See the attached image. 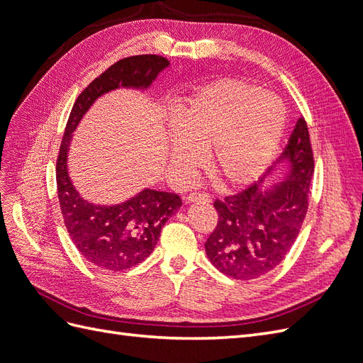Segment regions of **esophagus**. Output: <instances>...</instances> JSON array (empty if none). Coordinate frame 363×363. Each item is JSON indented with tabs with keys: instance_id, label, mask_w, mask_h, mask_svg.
Here are the masks:
<instances>
[{
	"instance_id": "1",
	"label": "esophagus",
	"mask_w": 363,
	"mask_h": 363,
	"mask_svg": "<svg viewBox=\"0 0 363 363\" xmlns=\"http://www.w3.org/2000/svg\"><path fill=\"white\" fill-rule=\"evenodd\" d=\"M212 201L211 195L207 194H200V192H192L188 196H186V203H204L208 204Z\"/></svg>"
}]
</instances>
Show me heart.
<instances>
[{
    "label": "heart",
    "instance_id": "heart-1",
    "mask_svg": "<svg viewBox=\"0 0 363 363\" xmlns=\"http://www.w3.org/2000/svg\"><path fill=\"white\" fill-rule=\"evenodd\" d=\"M286 125L279 96L239 80L211 84L194 95L175 116L168 160L188 177L212 150L211 163L224 186H245L267 169Z\"/></svg>",
    "mask_w": 363,
    "mask_h": 363
}]
</instances>
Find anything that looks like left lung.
<instances>
[{"label":"left lung","mask_w":363,"mask_h":363,"mask_svg":"<svg viewBox=\"0 0 363 363\" xmlns=\"http://www.w3.org/2000/svg\"><path fill=\"white\" fill-rule=\"evenodd\" d=\"M283 180L263 189L262 177L242 192L215 200L218 224L206 240V255L216 269L236 280L265 276L286 257L309 207L313 152L304 118L296 125L276 164Z\"/></svg>","instance_id":"left-lung-1"}]
</instances>
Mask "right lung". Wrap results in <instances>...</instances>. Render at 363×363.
I'll use <instances>...</instances> for the list:
<instances>
[{
    "instance_id": "add662e5",
    "label": "right lung",
    "mask_w": 363,
    "mask_h": 363,
    "mask_svg": "<svg viewBox=\"0 0 363 363\" xmlns=\"http://www.w3.org/2000/svg\"><path fill=\"white\" fill-rule=\"evenodd\" d=\"M169 62L156 54L125 57L113 63L86 87L74 103L57 157L56 180L62 216L80 255L107 271H124L145 260L155 250L162 227L182 206L177 194L144 189L127 201L112 206L84 200L68 174L72 133L101 95L118 87L147 89Z\"/></svg>"
}]
</instances>
